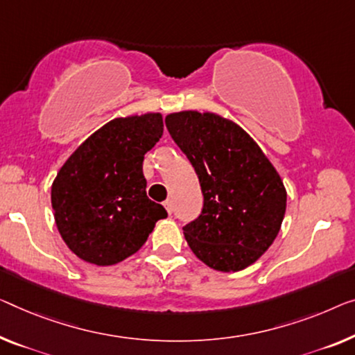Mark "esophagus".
<instances>
[{
    "mask_svg": "<svg viewBox=\"0 0 355 355\" xmlns=\"http://www.w3.org/2000/svg\"><path fill=\"white\" fill-rule=\"evenodd\" d=\"M164 207H166L167 214L171 215V214H172V210H173V207H172V200H166V202H164Z\"/></svg>",
    "mask_w": 355,
    "mask_h": 355,
    "instance_id": "obj_1",
    "label": "esophagus"
}]
</instances>
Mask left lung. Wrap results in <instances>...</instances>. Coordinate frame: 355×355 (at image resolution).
Returning <instances> with one entry per match:
<instances>
[{"instance_id": "8db88e82", "label": "left lung", "mask_w": 355, "mask_h": 355, "mask_svg": "<svg viewBox=\"0 0 355 355\" xmlns=\"http://www.w3.org/2000/svg\"><path fill=\"white\" fill-rule=\"evenodd\" d=\"M168 134L198 173L199 218L183 228L189 248L215 271L255 263L276 239L287 189L276 167L247 132L223 116L183 110L166 116Z\"/></svg>"}]
</instances>
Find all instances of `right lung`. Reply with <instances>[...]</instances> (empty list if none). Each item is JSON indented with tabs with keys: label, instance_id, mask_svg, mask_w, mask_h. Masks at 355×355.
Returning a JSON list of instances; mask_svg holds the SVG:
<instances>
[{
	"label": "right lung",
	"instance_id": "right-lung-1",
	"mask_svg": "<svg viewBox=\"0 0 355 355\" xmlns=\"http://www.w3.org/2000/svg\"><path fill=\"white\" fill-rule=\"evenodd\" d=\"M162 135V114L114 118L95 130L63 162L52 182L51 202L62 239L81 260L111 266L139 252L161 204L146 196L145 153Z\"/></svg>",
	"mask_w": 355,
	"mask_h": 355
}]
</instances>
